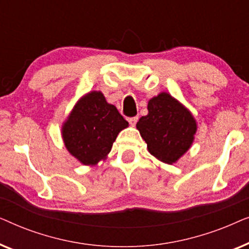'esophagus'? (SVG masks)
Listing matches in <instances>:
<instances>
[{"label":"esophagus","instance_id":"1","mask_svg":"<svg viewBox=\"0 0 249 249\" xmlns=\"http://www.w3.org/2000/svg\"><path fill=\"white\" fill-rule=\"evenodd\" d=\"M127 120H128V122H129V124H130L131 125H135V124H136V122L138 121V117H131V118H128Z\"/></svg>","mask_w":249,"mask_h":249}]
</instances>
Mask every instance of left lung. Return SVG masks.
I'll use <instances>...</instances> for the list:
<instances>
[{"label":"left lung","instance_id":"8db88e82","mask_svg":"<svg viewBox=\"0 0 249 249\" xmlns=\"http://www.w3.org/2000/svg\"><path fill=\"white\" fill-rule=\"evenodd\" d=\"M148 114L136 124L148 152L160 161L172 164L188 151L197 124L192 113L168 93L149 100Z\"/></svg>","mask_w":249,"mask_h":249}]
</instances>
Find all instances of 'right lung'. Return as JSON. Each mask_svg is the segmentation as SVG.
<instances>
[{"mask_svg":"<svg viewBox=\"0 0 249 249\" xmlns=\"http://www.w3.org/2000/svg\"><path fill=\"white\" fill-rule=\"evenodd\" d=\"M128 122L101 91H90L74 105L62 125V138L69 153L85 165H95L110 153Z\"/></svg>","mask_w":249,"mask_h":249,"instance_id":"right-lung-1","label":"right lung"}]
</instances>
